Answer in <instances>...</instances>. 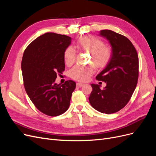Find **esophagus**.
I'll use <instances>...</instances> for the list:
<instances>
[{
    "label": "esophagus",
    "instance_id": "34e87169",
    "mask_svg": "<svg viewBox=\"0 0 156 156\" xmlns=\"http://www.w3.org/2000/svg\"><path fill=\"white\" fill-rule=\"evenodd\" d=\"M84 85V84L83 83H77V87H83Z\"/></svg>",
    "mask_w": 156,
    "mask_h": 156
}]
</instances>
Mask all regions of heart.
<instances>
[{
  "mask_svg": "<svg viewBox=\"0 0 156 156\" xmlns=\"http://www.w3.org/2000/svg\"><path fill=\"white\" fill-rule=\"evenodd\" d=\"M75 47L79 51L87 52L89 54L88 62L96 69L105 67L109 62L112 56V49L103 41L95 36H83L80 37L75 43ZM75 51L69 46L65 49L64 58L66 64L72 66L75 59ZM94 72L92 66H75L69 72L71 78L78 81H86Z\"/></svg>",
  "mask_w": 156,
  "mask_h": 156,
  "instance_id": "obj_1",
  "label": "heart"
}]
</instances>
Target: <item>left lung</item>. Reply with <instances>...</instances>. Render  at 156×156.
<instances>
[{"mask_svg":"<svg viewBox=\"0 0 156 156\" xmlns=\"http://www.w3.org/2000/svg\"><path fill=\"white\" fill-rule=\"evenodd\" d=\"M100 36L109 41L112 55L107 67L96 76L107 86L102 90L92 84L88 100L95 109L109 115L121 110L130 100L138 81L139 56L126 36L111 30H101Z\"/></svg>","mask_w":156,"mask_h":156,"instance_id":"left-lung-1","label":"left lung"}]
</instances>
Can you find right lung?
Masks as SVG:
<instances>
[{"mask_svg":"<svg viewBox=\"0 0 156 156\" xmlns=\"http://www.w3.org/2000/svg\"><path fill=\"white\" fill-rule=\"evenodd\" d=\"M70 44L69 36L48 32L32 41L23 53L25 90L35 107L46 115L56 116L66 111L76 87L72 80L55 83L56 74L65 69L64 53Z\"/></svg>","mask_w":156,"mask_h":156,"instance_id":"obj_1","label":"right lung"}]
</instances>
